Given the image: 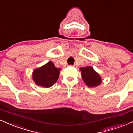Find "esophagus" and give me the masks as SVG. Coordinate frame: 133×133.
<instances>
[{"label": "esophagus", "instance_id": "34e87169", "mask_svg": "<svg viewBox=\"0 0 133 133\" xmlns=\"http://www.w3.org/2000/svg\"><path fill=\"white\" fill-rule=\"evenodd\" d=\"M71 66H73V67H75V65H71Z\"/></svg>", "mask_w": 133, "mask_h": 133}]
</instances>
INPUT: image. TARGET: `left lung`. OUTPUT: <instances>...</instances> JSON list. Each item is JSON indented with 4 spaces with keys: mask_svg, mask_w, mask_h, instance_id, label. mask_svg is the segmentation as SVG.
Listing matches in <instances>:
<instances>
[{
    "mask_svg": "<svg viewBox=\"0 0 133 133\" xmlns=\"http://www.w3.org/2000/svg\"><path fill=\"white\" fill-rule=\"evenodd\" d=\"M82 78L85 84L89 88H95L101 84L102 82L99 74L96 72L91 66L81 68Z\"/></svg>",
    "mask_w": 133,
    "mask_h": 133,
    "instance_id": "1",
    "label": "left lung"
}]
</instances>
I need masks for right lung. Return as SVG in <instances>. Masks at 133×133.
<instances>
[{
  "label": "right lung",
  "instance_id": "add662e5",
  "mask_svg": "<svg viewBox=\"0 0 133 133\" xmlns=\"http://www.w3.org/2000/svg\"><path fill=\"white\" fill-rule=\"evenodd\" d=\"M52 61H49L41 68L34 70L32 79L38 86L49 88L54 84L59 78V71Z\"/></svg>",
  "mask_w": 133,
  "mask_h": 133
}]
</instances>
